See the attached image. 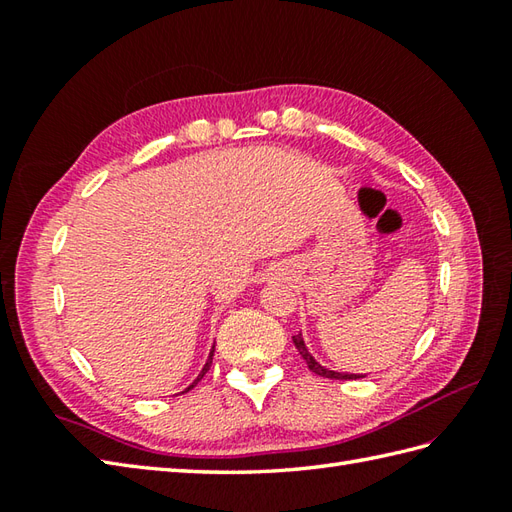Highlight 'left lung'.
Listing matches in <instances>:
<instances>
[{"label":"left lung","instance_id":"1","mask_svg":"<svg viewBox=\"0 0 512 512\" xmlns=\"http://www.w3.org/2000/svg\"><path fill=\"white\" fill-rule=\"evenodd\" d=\"M292 341H295V347L299 350V354L303 356V361L308 363V367H310V372H314V374H319V376H323V378H334V380H356V378H365L363 374H347V372H334V369H328V367H323L321 363H317V358H314L310 352H308V347H306V341H303V336L301 334H297V336H292Z\"/></svg>","mask_w":512,"mask_h":512}]
</instances>
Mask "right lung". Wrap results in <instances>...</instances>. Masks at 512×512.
Instances as JSON below:
<instances>
[{"instance_id": "1", "label": "right lung", "mask_w": 512, "mask_h": 512, "mask_svg": "<svg viewBox=\"0 0 512 512\" xmlns=\"http://www.w3.org/2000/svg\"><path fill=\"white\" fill-rule=\"evenodd\" d=\"M213 350H215V345H213ZM213 350H211V354H209V358H206V363H204V367H202V372H200V376L198 378H195L193 380V383L187 387V389H184V391H189V389H193L195 385H198V380H202V376L206 374V372H209V367H211V363H213Z\"/></svg>"}]
</instances>
